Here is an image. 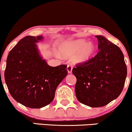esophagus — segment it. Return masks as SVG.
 Returning a JSON list of instances; mask_svg holds the SVG:
<instances>
[{
    "mask_svg": "<svg viewBox=\"0 0 132 132\" xmlns=\"http://www.w3.org/2000/svg\"><path fill=\"white\" fill-rule=\"evenodd\" d=\"M67 70H68V73H71V72H72V65H71V64H68V65Z\"/></svg>",
    "mask_w": 132,
    "mask_h": 132,
    "instance_id": "34e87169",
    "label": "esophagus"
}]
</instances>
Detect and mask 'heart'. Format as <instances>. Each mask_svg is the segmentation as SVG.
<instances>
[{
	"label": "heart",
	"mask_w": 132,
	"mask_h": 132,
	"mask_svg": "<svg viewBox=\"0 0 132 132\" xmlns=\"http://www.w3.org/2000/svg\"><path fill=\"white\" fill-rule=\"evenodd\" d=\"M60 53L63 56L73 57L76 63H82L90 59L94 51V46L91 43L84 39H79L63 43L60 46Z\"/></svg>",
	"instance_id": "obj_1"
}]
</instances>
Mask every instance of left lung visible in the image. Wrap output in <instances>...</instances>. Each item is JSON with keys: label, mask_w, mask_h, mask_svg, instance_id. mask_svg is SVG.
Wrapping results in <instances>:
<instances>
[{"label": "left lung", "mask_w": 132, "mask_h": 132, "mask_svg": "<svg viewBox=\"0 0 132 132\" xmlns=\"http://www.w3.org/2000/svg\"><path fill=\"white\" fill-rule=\"evenodd\" d=\"M95 37L99 53L72 69L77 79V99L91 107H103L117 99L123 90L127 75L123 53L119 47L103 36Z\"/></svg>", "instance_id": "8db88e82"}]
</instances>
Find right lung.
Wrapping results in <instances>:
<instances>
[{
	"mask_svg": "<svg viewBox=\"0 0 132 132\" xmlns=\"http://www.w3.org/2000/svg\"><path fill=\"white\" fill-rule=\"evenodd\" d=\"M43 36L23 38L9 52L5 81L16 102L32 109L45 107L53 101L56 89L68 75L66 65L52 67L40 53L37 43Z\"/></svg>",
	"mask_w": 132,
	"mask_h": 132,
	"instance_id": "right-lung-1",
	"label": "right lung"
}]
</instances>
